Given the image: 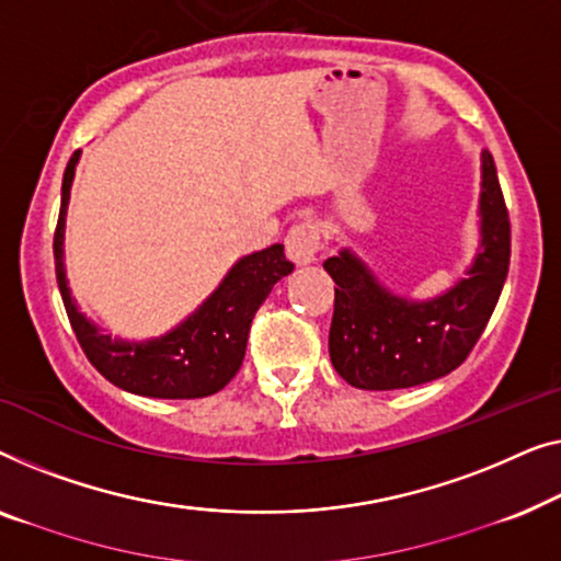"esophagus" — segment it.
Wrapping results in <instances>:
<instances>
[{
    "instance_id": "34e87169",
    "label": "esophagus",
    "mask_w": 561,
    "mask_h": 561,
    "mask_svg": "<svg viewBox=\"0 0 561 561\" xmlns=\"http://www.w3.org/2000/svg\"><path fill=\"white\" fill-rule=\"evenodd\" d=\"M287 254L295 264H310L320 254V228L314 220H299L287 233Z\"/></svg>"
}]
</instances>
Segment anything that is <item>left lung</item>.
Instances as JSON below:
<instances>
[{"instance_id": "8db88e82", "label": "left lung", "mask_w": 561, "mask_h": 561, "mask_svg": "<svg viewBox=\"0 0 561 561\" xmlns=\"http://www.w3.org/2000/svg\"><path fill=\"white\" fill-rule=\"evenodd\" d=\"M483 249L462 279L432 302L393 297L348 251L330 256L335 282L330 360L356 389H409L455 370L476 348L499 305L511 264V220L493 154L483 152Z\"/></svg>"}]
</instances>
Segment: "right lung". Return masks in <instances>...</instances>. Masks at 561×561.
Returning <instances> with one entry per match:
<instances>
[{
    "instance_id": "1",
    "label": "right lung",
    "mask_w": 561,
    "mask_h": 561,
    "mask_svg": "<svg viewBox=\"0 0 561 561\" xmlns=\"http://www.w3.org/2000/svg\"><path fill=\"white\" fill-rule=\"evenodd\" d=\"M76 162L78 152L70 157L66 175H62L53 254L62 305H66L70 328H73L85 358L114 386L139 393V397L201 399L220 391L241 368L249 328L259 305L264 302L274 284L295 270V264L284 256V247L274 243L270 249L241 259L228 272L224 284L205 299L201 310L160 341H112V335L99 333V328L78 312L66 284V272H62V231H66V210Z\"/></svg>"
}]
</instances>
